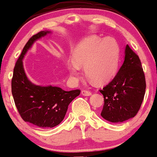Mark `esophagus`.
Instances as JSON below:
<instances>
[{"label": "esophagus", "instance_id": "esophagus-1", "mask_svg": "<svg viewBox=\"0 0 157 157\" xmlns=\"http://www.w3.org/2000/svg\"><path fill=\"white\" fill-rule=\"evenodd\" d=\"M82 94L83 95V96H90V95H91V92L86 90H82Z\"/></svg>", "mask_w": 157, "mask_h": 157}]
</instances>
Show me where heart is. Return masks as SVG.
Returning <instances> with one entry per match:
<instances>
[{
    "label": "heart",
    "instance_id": "1",
    "mask_svg": "<svg viewBox=\"0 0 157 157\" xmlns=\"http://www.w3.org/2000/svg\"><path fill=\"white\" fill-rule=\"evenodd\" d=\"M73 59L68 63L70 76L78 78L81 68L91 82L103 84L113 77L119 61V50L116 40L112 38L90 36L82 40L73 54Z\"/></svg>",
    "mask_w": 157,
    "mask_h": 157
}]
</instances>
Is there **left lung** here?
Returning <instances> with one entry per match:
<instances>
[{"label": "left lung", "mask_w": 157, "mask_h": 157, "mask_svg": "<svg viewBox=\"0 0 157 157\" xmlns=\"http://www.w3.org/2000/svg\"><path fill=\"white\" fill-rule=\"evenodd\" d=\"M146 89L145 76L138 56L126 45L124 62L114 78L100 90L104 98L101 116L113 123L138 113Z\"/></svg>", "instance_id": "obj_1"}]
</instances>
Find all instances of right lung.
<instances>
[{
	"label": "right lung",
	"instance_id": "right-lung-1",
	"mask_svg": "<svg viewBox=\"0 0 157 157\" xmlns=\"http://www.w3.org/2000/svg\"><path fill=\"white\" fill-rule=\"evenodd\" d=\"M51 31L33 35L24 47L13 69L11 88L16 106L25 122L39 128H53L65 117L69 104L80 94V90L66 91L52 85L41 86L28 78L23 67L24 56L33 44Z\"/></svg>",
	"mask_w": 157,
	"mask_h": 157
}]
</instances>
